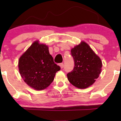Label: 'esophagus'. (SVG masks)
Here are the masks:
<instances>
[{"mask_svg": "<svg viewBox=\"0 0 121 121\" xmlns=\"http://www.w3.org/2000/svg\"><path fill=\"white\" fill-rule=\"evenodd\" d=\"M59 65H60V67H61V68H63V67H64V64H63V63H60Z\"/></svg>", "mask_w": 121, "mask_h": 121, "instance_id": "esophagus-1", "label": "esophagus"}]
</instances>
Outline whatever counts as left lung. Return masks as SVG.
Instances as JSON below:
<instances>
[{"label": "left lung", "mask_w": 121, "mask_h": 121, "mask_svg": "<svg viewBox=\"0 0 121 121\" xmlns=\"http://www.w3.org/2000/svg\"><path fill=\"white\" fill-rule=\"evenodd\" d=\"M74 67L67 74L68 81L74 86L84 89L94 83L101 73L102 61L85 42L71 50Z\"/></svg>", "instance_id": "obj_1"}]
</instances>
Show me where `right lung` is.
Returning a JSON list of instances; mask_svg holds the SVG:
<instances>
[{
  "label": "right lung",
  "mask_w": 121,
  "mask_h": 121,
  "mask_svg": "<svg viewBox=\"0 0 121 121\" xmlns=\"http://www.w3.org/2000/svg\"><path fill=\"white\" fill-rule=\"evenodd\" d=\"M19 69L27 85L42 90L50 85L61 68L54 63L48 47L36 41L19 58Z\"/></svg>",
  "instance_id": "1"
}]
</instances>
